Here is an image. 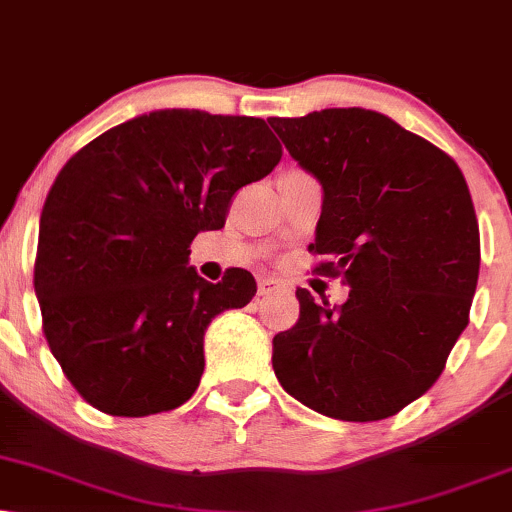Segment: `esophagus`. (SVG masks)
Wrapping results in <instances>:
<instances>
[{"label":"esophagus","instance_id":"esophagus-1","mask_svg":"<svg viewBox=\"0 0 512 512\" xmlns=\"http://www.w3.org/2000/svg\"><path fill=\"white\" fill-rule=\"evenodd\" d=\"M281 288H283V283L276 281V278H262L260 286H257V293L271 295V293H278Z\"/></svg>","mask_w":512,"mask_h":512}]
</instances>
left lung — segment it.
Listing matches in <instances>:
<instances>
[{"mask_svg":"<svg viewBox=\"0 0 512 512\" xmlns=\"http://www.w3.org/2000/svg\"><path fill=\"white\" fill-rule=\"evenodd\" d=\"M323 208L314 271L342 276L345 304L297 288L300 319L274 338L283 390L328 418L383 420L425 394L465 331L480 226L451 155L383 113L326 108L269 118Z\"/></svg>","mask_w":512,"mask_h":512,"instance_id":"left-lung-1","label":"left lung"}]
</instances>
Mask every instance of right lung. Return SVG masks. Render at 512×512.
Wrapping results in <instances>:
<instances>
[{
	"instance_id": "1",
	"label": "right lung",
	"mask_w": 512,
	"mask_h": 512,
	"mask_svg": "<svg viewBox=\"0 0 512 512\" xmlns=\"http://www.w3.org/2000/svg\"><path fill=\"white\" fill-rule=\"evenodd\" d=\"M267 122L167 108L122 122L63 165L44 200L35 293L51 354L80 397L141 418L191 399L205 328L257 293L250 271L186 267L200 231L281 160Z\"/></svg>"
}]
</instances>
